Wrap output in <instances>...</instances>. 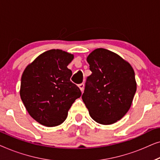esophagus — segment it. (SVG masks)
I'll use <instances>...</instances> for the list:
<instances>
[{
  "label": "esophagus",
  "instance_id": "obj_1",
  "mask_svg": "<svg viewBox=\"0 0 160 160\" xmlns=\"http://www.w3.org/2000/svg\"><path fill=\"white\" fill-rule=\"evenodd\" d=\"M78 87H79V88H80L81 91H82V92L84 91V83H82V84H80L79 85H78Z\"/></svg>",
  "mask_w": 160,
  "mask_h": 160
}]
</instances>
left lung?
<instances>
[{
    "instance_id": "1",
    "label": "left lung",
    "mask_w": 160,
    "mask_h": 160,
    "mask_svg": "<svg viewBox=\"0 0 160 160\" xmlns=\"http://www.w3.org/2000/svg\"><path fill=\"white\" fill-rule=\"evenodd\" d=\"M92 74L82 96L90 117L98 123L111 124L130 109L136 92L134 70L108 49L99 48L87 58Z\"/></svg>"
}]
</instances>
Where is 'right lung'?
<instances>
[{
  "label": "right lung",
  "instance_id": "1",
  "mask_svg": "<svg viewBox=\"0 0 160 160\" xmlns=\"http://www.w3.org/2000/svg\"><path fill=\"white\" fill-rule=\"evenodd\" d=\"M73 59L66 52L51 49L40 54L23 72L21 99L31 117L43 126L62 124L72 104L82 95L70 80L72 71L67 66Z\"/></svg>",
  "mask_w": 160,
  "mask_h": 160
}]
</instances>
